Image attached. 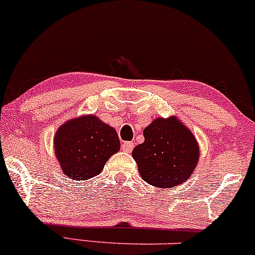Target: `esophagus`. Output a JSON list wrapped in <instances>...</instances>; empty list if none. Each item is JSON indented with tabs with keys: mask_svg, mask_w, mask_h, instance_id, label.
Masks as SVG:
<instances>
[{
	"mask_svg": "<svg viewBox=\"0 0 255 255\" xmlns=\"http://www.w3.org/2000/svg\"><path fill=\"white\" fill-rule=\"evenodd\" d=\"M121 148L124 151H127V153H130L134 148V143L133 142H124L121 144Z\"/></svg>",
	"mask_w": 255,
	"mask_h": 255,
	"instance_id": "obj_1",
	"label": "esophagus"
}]
</instances>
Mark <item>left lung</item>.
Here are the masks:
<instances>
[{"label":"left lung","instance_id":"left-lung-1","mask_svg":"<svg viewBox=\"0 0 255 255\" xmlns=\"http://www.w3.org/2000/svg\"><path fill=\"white\" fill-rule=\"evenodd\" d=\"M144 142L133 150L141 178L151 186L170 188L189 178L199 160L192 131L178 119H156L143 130Z\"/></svg>","mask_w":255,"mask_h":255}]
</instances>
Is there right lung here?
<instances>
[{
    "mask_svg": "<svg viewBox=\"0 0 255 255\" xmlns=\"http://www.w3.org/2000/svg\"><path fill=\"white\" fill-rule=\"evenodd\" d=\"M55 155L70 179L88 180L104 169L109 157L120 149L114 128L94 115L74 119L56 131Z\"/></svg>",
    "mask_w": 255,
    "mask_h": 255,
    "instance_id": "obj_1",
    "label": "right lung"
}]
</instances>
